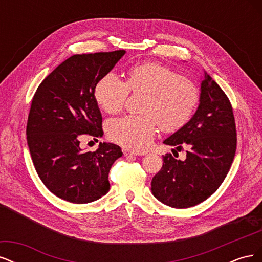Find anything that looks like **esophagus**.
I'll use <instances>...</instances> for the list:
<instances>
[{
	"label": "esophagus",
	"instance_id": "esophagus-1",
	"mask_svg": "<svg viewBox=\"0 0 262 262\" xmlns=\"http://www.w3.org/2000/svg\"><path fill=\"white\" fill-rule=\"evenodd\" d=\"M122 150H123V154H124V156H126V157H129V156H136V155H140L139 153L132 152V150H129V149H126V148H123Z\"/></svg>",
	"mask_w": 262,
	"mask_h": 262
}]
</instances>
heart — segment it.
Segmentation results:
<instances>
[{"mask_svg": "<svg viewBox=\"0 0 262 262\" xmlns=\"http://www.w3.org/2000/svg\"><path fill=\"white\" fill-rule=\"evenodd\" d=\"M145 93L142 116H125L108 124V136L116 143L133 152H144L154 139L160 124L172 132L186 124L200 99L198 85L177 71L156 62L134 64L126 71V82L110 72L97 82L94 96L109 114L123 108L129 93Z\"/></svg>", "mask_w": 262, "mask_h": 262, "instance_id": "b5f03b06", "label": "heart"}]
</instances>
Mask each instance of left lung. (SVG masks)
<instances>
[{
	"label": "left lung",
	"instance_id": "1",
	"mask_svg": "<svg viewBox=\"0 0 262 262\" xmlns=\"http://www.w3.org/2000/svg\"><path fill=\"white\" fill-rule=\"evenodd\" d=\"M164 143L179 152L185 146L187 157L180 161L171 154L163 156V167L150 188L156 199L171 208L186 209L216 191L234 160L236 125L231 102L205 71L194 115Z\"/></svg>",
	"mask_w": 262,
	"mask_h": 262
}]
</instances>
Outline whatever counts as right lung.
<instances>
[{"label": "right lung", "instance_id": "1", "mask_svg": "<svg viewBox=\"0 0 262 262\" xmlns=\"http://www.w3.org/2000/svg\"><path fill=\"white\" fill-rule=\"evenodd\" d=\"M124 53L72 55L34 95L26 129L31 160L43 185L63 200L90 203L109 191V170L122 156L121 148L100 142L95 152H84L80 139L83 134L98 138L104 133L94 90Z\"/></svg>", "mask_w": 262, "mask_h": 262}]
</instances>
